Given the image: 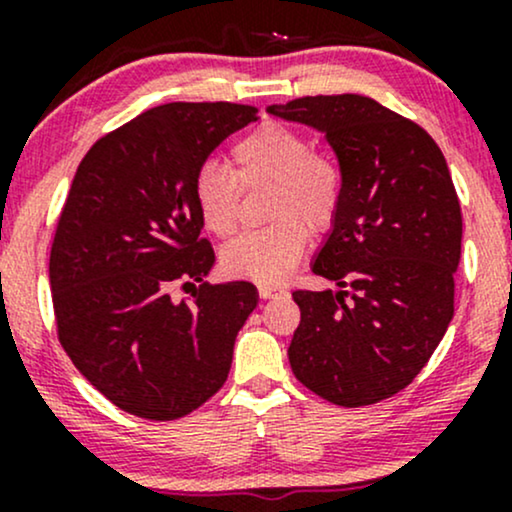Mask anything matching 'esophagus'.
I'll return each mask as SVG.
<instances>
[{
	"label": "esophagus",
	"instance_id": "obj_1",
	"mask_svg": "<svg viewBox=\"0 0 512 512\" xmlns=\"http://www.w3.org/2000/svg\"><path fill=\"white\" fill-rule=\"evenodd\" d=\"M257 291H260L262 298H274L279 296V293H284V289L276 284H267V281H262V284H257Z\"/></svg>",
	"mask_w": 512,
	"mask_h": 512
}]
</instances>
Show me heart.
<instances>
[{
	"mask_svg": "<svg viewBox=\"0 0 512 512\" xmlns=\"http://www.w3.org/2000/svg\"><path fill=\"white\" fill-rule=\"evenodd\" d=\"M233 170L204 163L195 175V204L204 228L216 238L238 228L241 185H269L267 226L243 233L226 245L221 262L233 276L279 281L296 267L310 228L325 231L337 219L344 197V173L337 158L313 149L301 129L269 122L233 144Z\"/></svg>",
	"mask_w": 512,
	"mask_h": 512,
	"instance_id": "1",
	"label": "heart"
}]
</instances>
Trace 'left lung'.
<instances>
[{
  "label": "left lung",
  "instance_id": "obj_1",
  "mask_svg": "<svg viewBox=\"0 0 512 512\" xmlns=\"http://www.w3.org/2000/svg\"><path fill=\"white\" fill-rule=\"evenodd\" d=\"M269 113L325 132L344 197L313 272L342 291H293L301 325L289 361L339 407L404 390L455 315L462 211L431 134L368 96H305Z\"/></svg>",
  "mask_w": 512,
  "mask_h": 512
}]
</instances>
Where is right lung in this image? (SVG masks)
<instances>
[{"instance_id":"1","label":"right lung","mask_w":512,"mask_h":512,"mask_svg":"<svg viewBox=\"0 0 512 512\" xmlns=\"http://www.w3.org/2000/svg\"><path fill=\"white\" fill-rule=\"evenodd\" d=\"M252 120V105H158L76 168L50 248L57 339L122 411L173 421L226 383L257 293L250 281H204L214 248L192 187L211 151ZM175 283L193 296L173 302Z\"/></svg>"}]
</instances>
